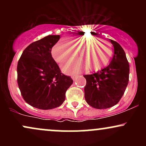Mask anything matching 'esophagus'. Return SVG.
<instances>
[{"mask_svg":"<svg viewBox=\"0 0 146 146\" xmlns=\"http://www.w3.org/2000/svg\"><path fill=\"white\" fill-rule=\"evenodd\" d=\"M78 78V75H73V76H72V78H73V80H76V79Z\"/></svg>","mask_w":146,"mask_h":146,"instance_id":"obj_1","label":"esophagus"}]
</instances>
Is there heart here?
I'll return each mask as SVG.
<instances>
[{
	"label": "heart",
	"instance_id": "b5f03b06",
	"mask_svg": "<svg viewBox=\"0 0 146 146\" xmlns=\"http://www.w3.org/2000/svg\"><path fill=\"white\" fill-rule=\"evenodd\" d=\"M72 42L73 45L71 41L63 38L51 50L53 59L59 64L74 57L76 54L75 48L80 50L81 60H70L62 66L63 70L66 73H75L86 66L91 71H98L108 64L113 54L110 43L95 36L75 37ZM93 46H95L91 49L90 47Z\"/></svg>",
	"mask_w": 146,
	"mask_h": 146
}]
</instances>
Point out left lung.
<instances>
[{"mask_svg":"<svg viewBox=\"0 0 146 146\" xmlns=\"http://www.w3.org/2000/svg\"><path fill=\"white\" fill-rule=\"evenodd\" d=\"M114 55L108 66L93 74L84 75L86 80L84 96L93 108L106 109L116 105L128 86L130 66L124 50L110 40Z\"/></svg>","mask_w":146,"mask_h":146,"instance_id":"8db88e82","label":"left lung"}]
</instances>
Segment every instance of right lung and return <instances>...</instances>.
<instances>
[{
    "instance_id": "1",
    "label": "right lung",
    "mask_w": 146,
    "mask_h": 146,
    "mask_svg": "<svg viewBox=\"0 0 146 146\" xmlns=\"http://www.w3.org/2000/svg\"><path fill=\"white\" fill-rule=\"evenodd\" d=\"M60 35H49L30 44L17 65V82L23 98L34 108H55L62 104L66 90L73 84L51 56Z\"/></svg>"
}]
</instances>
